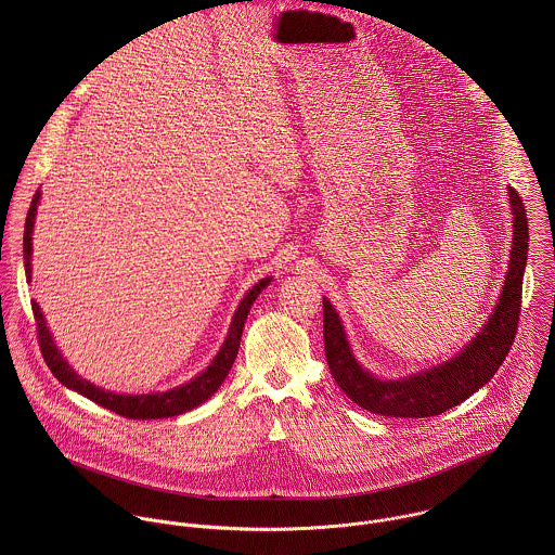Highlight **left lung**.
Here are the masks:
<instances>
[{"label":"left lung","mask_w":555,"mask_h":555,"mask_svg":"<svg viewBox=\"0 0 555 555\" xmlns=\"http://www.w3.org/2000/svg\"><path fill=\"white\" fill-rule=\"evenodd\" d=\"M513 247L502 293L475 337L451 359L403 376H376L357 359L344 322L322 297L324 352L337 387L363 410L380 416L423 418L447 412L485 387L508 354L521 310L524 271L528 264V218L519 194L508 185Z\"/></svg>","instance_id":"obj_1"}]
</instances>
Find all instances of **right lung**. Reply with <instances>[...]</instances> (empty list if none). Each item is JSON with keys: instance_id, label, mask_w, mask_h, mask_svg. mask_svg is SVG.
Here are the masks:
<instances>
[{"instance_id": "right-lung-1", "label": "right lung", "mask_w": 555, "mask_h": 555, "mask_svg": "<svg viewBox=\"0 0 555 555\" xmlns=\"http://www.w3.org/2000/svg\"><path fill=\"white\" fill-rule=\"evenodd\" d=\"M42 192L38 190L34 194L27 220H25V235H23V260H25V278L27 282H31V254H34V224H36V214H38V205H40ZM273 282V278H262L260 282H256L238 301L237 310L231 318L229 324V333L220 346V350L216 352V357L211 359V363L196 374L194 378H190L188 383L172 387L168 391H156V393H141V396H130V393H115V391H106L102 387H95L93 383L85 380L82 376L77 374V370L66 361V357L62 354V350L55 346V339L47 326L44 314L40 310V306L36 301H31V310L36 317L38 324V341H40V350L44 354L47 365L51 367V372L55 374V378L68 387L70 391H77L79 396L87 397L91 401H95L98 405L128 416V418H166V416H179L185 414L194 408H198L201 403H205L209 397L214 396L224 378L229 376L235 359H237L238 341H241V333H243V324L245 318L249 314V308L254 306L256 297Z\"/></svg>"}]
</instances>
